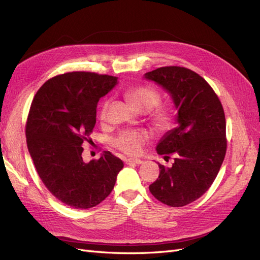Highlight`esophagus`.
Returning a JSON list of instances; mask_svg holds the SVG:
<instances>
[{
	"instance_id": "34e87169",
	"label": "esophagus",
	"mask_w": 260,
	"mask_h": 260,
	"mask_svg": "<svg viewBox=\"0 0 260 260\" xmlns=\"http://www.w3.org/2000/svg\"><path fill=\"white\" fill-rule=\"evenodd\" d=\"M125 164H128V165H130V164H135V165H141V164H143V161L141 160V159H133V158H128V159H125Z\"/></svg>"
}]
</instances>
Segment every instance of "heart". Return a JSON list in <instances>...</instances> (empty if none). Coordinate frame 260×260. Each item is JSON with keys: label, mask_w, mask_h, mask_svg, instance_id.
Segmentation results:
<instances>
[{"label": "heart", "mask_w": 260, "mask_h": 260, "mask_svg": "<svg viewBox=\"0 0 260 260\" xmlns=\"http://www.w3.org/2000/svg\"><path fill=\"white\" fill-rule=\"evenodd\" d=\"M125 95L138 109L147 112L149 120L158 130L167 129L172 122L171 108L167 105H157L160 102V94L153 86L137 85L130 88ZM109 101L106 100L100 109V118L104 120L107 115ZM149 140L148 132L145 130H125L115 140L117 148L128 155L140 154L143 145Z\"/></svg>", "instance_id": "heart-1"}]
</instances>
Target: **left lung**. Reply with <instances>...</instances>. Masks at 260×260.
I'll return each instance as SVG.
<instances>
[{
	"label": "left lung",
	"mask_w": 260,
	"mask_h": 260,
	"mask_svg": "<svg viewBox=\"0 0 260 260\" xmlns=\"http://www.w3.org/2000/svg\"><path fill=\"white\" fill-rule=\"evenodd\" d=\"M166 90L178 111V125L166 132L156 151L171 167L158 164L159 176L149 191L171 207L187 205L214 182L226 151L225 117L217 94L193 70L179 66L157 68L144 75Z\"/></svg>",
	"instance_id": "obj_1"
}]
</instances>
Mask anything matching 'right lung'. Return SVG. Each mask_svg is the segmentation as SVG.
<instances>
[{"mask_svg":"<svg viewBox=\"0 0 260 260\" xmlns=\"http://www.w3.org/2000/svg\"><path fill=\"white\" fill-rule=\"evenodd\" d=\"M117 77L73 72L46 81L34 98L26 124L27 146L39 177L60 202L77 209L99 205L113 191L123 162L105 151L84 162V141L96 122L102 96Z\"/></svg>","mask_w":260,"mask_h":260,"instance_id":"obj_1","label":"right lung"}]
</instances>
